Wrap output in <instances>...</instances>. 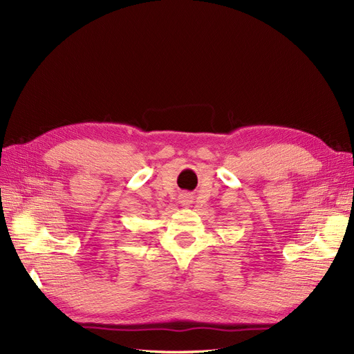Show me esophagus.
I'll return each mask as SVG.
<instances>
[{
	"label": "esophagus",
	"mask_w": 354,
	"mask_h": 354,
	"mask_svg": "<svg viewBox=\"0 0 354 354\" xmlns=\"http://www.w3.org/2000/svg\"><path fill=\"white\" fill-rule=\"evenodd\" d=\"M178 202H180L181 207H190V203H192V195H190V194H181V195L178 196Z\"/></svg>",
	"instance_id": "esophagus-1"
}]
</instances>
